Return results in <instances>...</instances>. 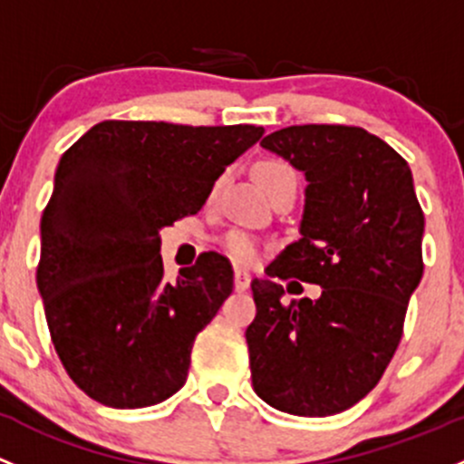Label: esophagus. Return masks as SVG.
Segmentation results:
<instances>
[{
	"instance_id": "1",
	"label": "esophagus",
	"mask_w": 464,
	"mask_h": 464,
	"mask_svg": "<svg viewBox=\"0 0 464 464\" xmlns=\"http://www.w3.org/2000/svg\"><path fill=\"white\" fill-rule=\"evenodd\" d=\"M233 285H236V291H246L248 285H251V276L246 271L237 269L236 276H233Z\"/></svg>"
}]
</instances>
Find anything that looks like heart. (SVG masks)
<instances>
[{
  "mask_svg": "<svg viewBox=\"0 0 464 464\" xmlns=\"http://www.w3.org/2000/svg\"><path fill=\"white\" fill-rule=\"evenodd\" d=\"M256 175H257V182L262 184V188L269 193L277 182H282V179L295 178V170L291 169L289 164L277 162V160H269V162H262L260 167L256 169ZM222 246L227 248L228 256L236 257V260L240 262H253L257 256V242L253 240L248 233H242V231L227 233V236L222 237Z\"/></svg>",
  "mask_w": 464,
  "mask_h": 464,
  "instance_id": "heart-1",
  "label": "heart"
}]
</instances>
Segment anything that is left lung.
<instances>
[{"label": "left lung", "mask_w": 464, "mask_h": 464, "mask_svg": "<svg viewBox=\"0 0 464 464\" xmlns=\"http://www.w3.org/2000/svg\"><path fill=\"white\" fill-rule=\"evenodd\" d=\"M306 178L300 237L266 276L320 285L318 300L282 302L266 277L251 282V380L271 407L334 416L382 378L422 277L425 216L411 169L358 126H286L260 142Z\"/></svg>", "instance_id": "obj_1"}]
</instances>
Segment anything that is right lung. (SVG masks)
Wrapping results in <instances>:
<instances>
[{
    "label": "right lung",
    "mask_w": 464,
    "mask_h": 464,
    "mask_svg": "<svg viewBox=\"0 0 464 464\" xmlns=\"http://www.w3.org/2000/svg\"><path fill=\"white\" fill-rule=\"evenodd\" d=\"M262 133L106 120L62 155L42 216L37 289L57 355L86 396L140 409L184 387L195 335L231 295L233 269L208 251L170 285L160 231L198 213Z\"/></svg>",
    "instance_id": "right-lung-1"
}]
</instances>
